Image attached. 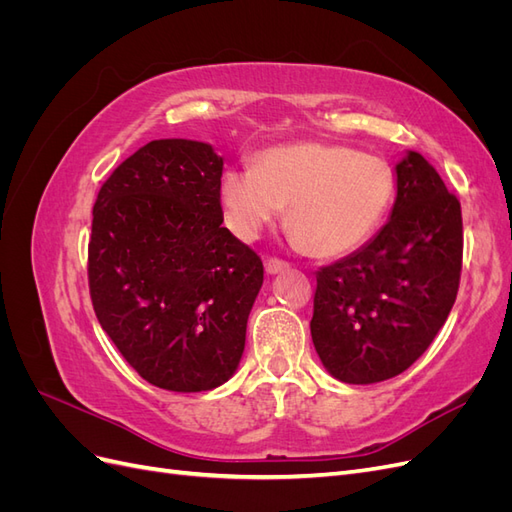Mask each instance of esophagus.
I'll list each match as a JSON object with an SVG mask.
<instances>
[{"mask_svg": "<svg viewBox=\"0 0 512 512\" xmlns=\"http://www.w3.org/2000/svg\"><path fill=\"white\" fill-rule=\"evenodd\" d=\"M265 269L267 273H280V271H286L288 269V262L282 260V258H267L265 260Z\"/></svg>", "mask_w": 512, "mask_h": 512, "instance_id": "1", "label": "esophagus"}]
</instances>
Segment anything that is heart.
I'll use <instances>...</instances> for the list:
<instances>
[{
    "label": "heart",
    "mask_w": 512,
    "mask_h": 512,
    "mask_svg": "<svg viewBox=\"0 0 512 512\" xmlns=\"http://www.w3.org/2000/svg\"><path fill=\"white\" fill-rule=\"evenodd\" d=\"M395 196L389 162L346 145L301 141L262 151L256 166L224 173L220 203L228 228L252 241L284 215L299 241L320 258L361 247Z\"/></svg>",
    "instance_id": "heart-1"
}]
</instances>
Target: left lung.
Wrapping results in <instances>:
<instances>
[{"label":"left lung","mask_w":512,"mask_h":512,"mask_svg":"<svg viewBox=\"0 0 512 512\" xmlns=\"http://www.w3.org/2000/svg\"><path fill=\"white\" fill-rule=\"evenodd\" d=\"M459 198L421 153L397 164V200L378 235L316 273L309 322L320 361L348 384L399 376L421 356L457 299Z\"/></svg>","instance_id":"left-lung-1"}]
</instances>
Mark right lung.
<instances>
[{"mask_svg":"<svg viewBox=\"0 0 512 512\" xmlns=\"http://www.w3.org/2000/svg\"><path fill=\"white\" fill-rule=\"evenodd\" d=\"M222 166L211 145L151 141L94 205V312L136 374L166 391H209L235 374L262 286L260 256L222 226Z\"/></svg>","mask_w":512,"mask_h":512,"instance_id":"add662e5","label":"right lung"}]
</instances>
